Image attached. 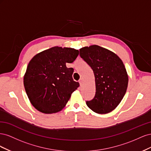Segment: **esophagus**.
Here are the masks:
<instances>
[{
  "mask_svg": "<svg viewBox=\"0 0 151 151\" xmlns=\"http://www.w3.org/2000/svg\"><path fill=\"white\" fill-rule=\"evenodd\" d=\"M79 84H80V86H82V84H83V79H80L79 81Z\"/></svg>",
  "mask_w": 151,
  "mask_h": 151,
  "instance_id": "34e87169",
  "label": "esophagus"
}]
</instances>
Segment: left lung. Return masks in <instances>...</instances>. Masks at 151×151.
I'll return each mask as SVG.
<instances>
[{"instance_id": "1", "label": "left lung", "mask_w": 151, "mask_h": 151, "mask_svg": "<svg viewBox=\"0 0 151 151\" xmlns=\"http://www.w3.org/2000/svg\"><path fill=\"white\" fill-rule=\"evenodd\" d=\"M80 56L92 68L96 94L88 106L97 113L111 112L120 104L127 91L129 77L124 64L115 53L98 45L80 49Z\"/></svg>"}]
</instances>
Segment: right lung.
<instances>
[{
  "label": "right lung",
  "instance_id": "right-lung-1",
  "mask_svg": "<svg viewBox=\"0 0 151 151\" xmlns=\"http://www.w3.org/2000/svg\"><path fill=\"white\" fill-rule=\"evenodd\" d=\"M79 55L72 48L54 47L31 59L24 76V86L32 105L39 111L51 114L65 106L79 86L72 79L74 68H67Z\"/></svg>",
  "mask_w": 151,
  "mask_h": 151
}]
</instances>
